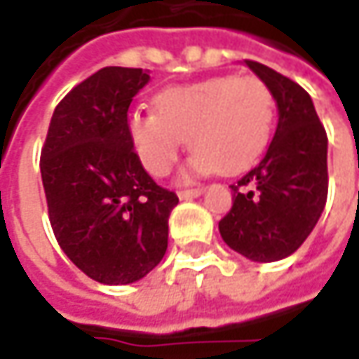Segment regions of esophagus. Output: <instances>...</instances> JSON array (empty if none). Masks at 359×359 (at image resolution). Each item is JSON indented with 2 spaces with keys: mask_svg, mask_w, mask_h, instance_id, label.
Returning a JSON list of instances; mask_svg holds the SVG:
<instances>
[{
  "mask_svg": "<svg viewBox=\"0 0 359 359\" xmlns=\"http://www.w3.org/2000/svg\"><path fill=\"white\" fill-rule=\"evenodd\" d=\"M201 194H203V187H194V189H182V191H177L180 200H191V198H198Z\"/></svg>",
  "mask_w": 359,
  "mask_h": 359,
  "instance_id": "1",
  "label": "esophagus"
}]
</instances>
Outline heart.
<instances>
[{
	"mask_svg": "<svg viewBox=\"0 0 359 359\" xmlns=\"http://www.w3.org/2000/svg\"><path fill=\"white\" fill-rule=\"evenodd\" d=\"M154 111H131V144L151 175H168L187 137L189 172L238 173L269 144L276 104L255 76H214L161 90Z\"/></svg>",
	"mask_w": 359,
	"mask_h": 359,
	"instance_id": "obj_1",
	"label": "heart"
}]
</instances>
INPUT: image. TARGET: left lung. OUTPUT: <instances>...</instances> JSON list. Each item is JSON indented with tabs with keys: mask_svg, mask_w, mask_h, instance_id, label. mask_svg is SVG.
<instances>
[{
	"mask_svg": "<svg viewBox=\"0 0 359 359\" xmlns=\"http://www.w3.org/2000/svg\"><path fill=\"white\" fill-rule=\"evenodd\" d=\"M245 65L271 90L278 128L264 159L231 191L219 233L252 262L292 255L316 228L327 200V135L310 93L264 63Z\"/></svg>",
	"mask_w": 359,
	"mask_h": 359,
	"instance_id": "8db88e82",
	"label": "left lung"
}]
</instances>
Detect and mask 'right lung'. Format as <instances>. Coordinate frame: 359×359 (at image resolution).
<instances>
[{
    "label": "right lung",
    "mask_w": 359,
    "mask_h": 359,
    "mask_svg": "<svg viewBox=\"0 0 359 359\" xmlns=\"http://www.w3.org/2000/svg\"><path fill=\"white\" fill-rule=\"evenodd\" d=\"M149 81L140 67H104L57 104L41 147V182L55 240L77 268L107 285L147 276L168 250L177 196L133 151L128 109Z\"/></svg>",
    "instance_id": "add662e5"
}]
</instances>
